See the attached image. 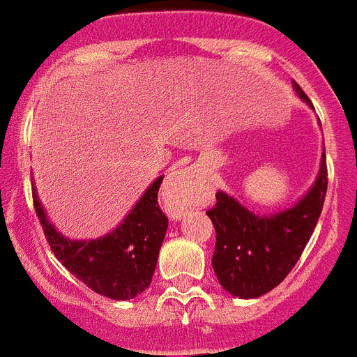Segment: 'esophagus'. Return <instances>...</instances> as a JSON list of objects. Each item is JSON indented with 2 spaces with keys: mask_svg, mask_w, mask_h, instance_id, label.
Masks as SVG:
<instances>
[{
  "mask_svg": "<svg viewBox=\"0 0 357 357\" xmlns=\"http://www.w3.org/2000/svg\"><path fill=\"white\" fill-rule=\"evenodd\" d=\"M195 174L190 167H181L167 178L163 192L172 218H181L194 202Z\"/></svg>",
  "mask_w": 357,
  "mask_h": 357,
  "instance_id": "obj_1",
  "label": "esophagus"
}]
</instances>
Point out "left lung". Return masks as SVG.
<instances>
[{"instance_id":"obj_1","label":"left lung","mask_w":357,"mask_h":357,"mask_svg":"<svg viewBox=\"0 0 357 357\" xmlns=\"http://www.w3.org/2000/svg\"><path fill=\"white\" fill-rule=\"evenodd\" d=\"M294 91L313 108L295 82ZM326 192V149L313 186L294 206L279 213L256 215L226 192L218 190L217 204L206 215L217 233L211 266L224 290L234 297L256 298L278 287L310 242L322 213Z\"/></svg>"}]
</instances>
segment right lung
<instances>
[{
	"mask_svg": "<svg viewBox=\"0 0 357 357\" xmlns=\"http://www.w3.org/2000/svg\"><path fill=\"white\" fill-rule=\"evenodd\" d=\"M163 176L151 183L124 220L96 240L66 238L47 220L33 186V204L54 256L83 284L114 301H130L151 284L169 218L158 206Z\"/></svg>",
	"mask_w": 357,
	"mask_h": 357,
	"instance_id": "1",
	"label": "right lung"
}]
</instances>
